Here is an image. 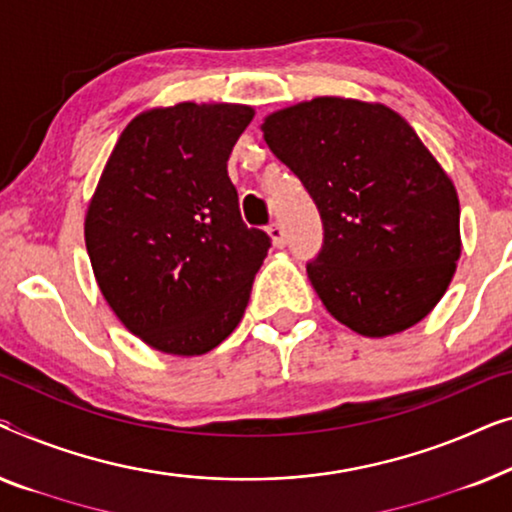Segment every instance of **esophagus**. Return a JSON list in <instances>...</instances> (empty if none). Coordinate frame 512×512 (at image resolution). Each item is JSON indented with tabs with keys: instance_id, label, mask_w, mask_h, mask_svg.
<instances>
[{
	"instance_id": "1",
	"label": "esophagus",
	"mask_w": 512,
	"mask_h": 512,
	"mask_svg": "<svg viewBox=\"0 0 512 512\" xmlns=\"http://www.w3.org/2000/svg\"><path fill=\"white\" fill-rule=\"evenodd\" d=\"M266 232H269L273 246H276V248L285 246V229H283V225H280V222H271Z\"/></svg>"
}]
</instances>
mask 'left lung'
Wrapping results in <instances>:
<instances>
[{
	"instance_id": "1",
	"label": "left lung",
	"mask_w": 512,
	"mask_h": 512,
	"mask_svg": "<svg viewBox=\"0 0 512 512\" xmlns=\"http://www.w3.org/2000/svg\"><path fill=\"white\" fill-rule=\"evenodd\" d=\"M264 141L318 206L308 278L327 311L383 338L427 318L462 255L450 176L397 111L315 97L266 115Z\"/></svg>"
}]
</instances>
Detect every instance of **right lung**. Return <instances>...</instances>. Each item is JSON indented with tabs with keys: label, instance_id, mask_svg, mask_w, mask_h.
<instances>
[{
	"label": "right lung",
	"instance_id": "right-lung-1",
	"mask_svg": "<svg viewBox=\"0 0 512 512\" xmlns=\"http://www.w3.org/2000/svg\"><path fill=\"white\" fill-rule=\"evenodd\" d=\"M255 111L183 102L122 129L85 215L106 304L167 355H204L239 325L271 239L241 220L227 160Z\"/></svg>",
	"mask_w": 512,
	"mask_h": 512
}]
</instances>
